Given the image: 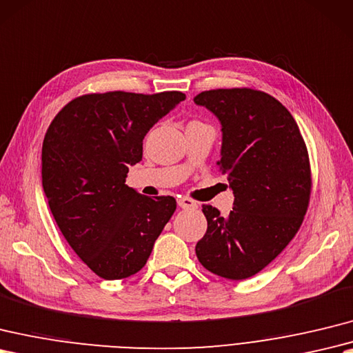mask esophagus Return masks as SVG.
<instances>
[{"instance_id": "obj_1", "label": "esophagus", "mask_w": 353, "mask_h": 353, "mask_svg": "<svg viewBox=\"0 0 353 353\" xmlns=\"http://www.w3.org/2000/svg\"><path fill=\"white\" fill-rule=\"evenodd\" d=\"M177 204H179V208H182V209H196V208H199V203L191 200V199H188V196H182V199H179Z\"/></svg>"}]
</instances>
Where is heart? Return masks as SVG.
<instances>
[{"label": "heart", "instance_id": "b5f03b06", "mask_svg": "<svg viewBox=\"0 0 353 353\" xmlns=\"http://www.w3.org/2000/svg\"><path fill=\"white\" fill-rule=\"evenodd\" d=\"M191 125H203V123H200V121H191L188 126H191Z\"/></svg>", "mask_w": 353, "mask_h": 353}]
</instances>
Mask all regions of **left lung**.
Listing matches in <instances>:
<instances>
[{
	"label": "left lung",
	"instance_id": "left-lung-1",
	"mask_svg": "<svg viewBox=\"0 0 353 353\" xmlns=\"http://www.w3.org/2000/svg\"><path fill=\"white\" fill-rule=\"evenodd\" d=\"M194 102L221 121L216 165L234 194L227 216L203 204L208 230L195 254L212 274L247 280L288 247L304 221L311 195L307 145L288 108L260 90H208Z\"/></svg>",
	"mask_w": 353,
	"mask_h": 353
}]
</instances>
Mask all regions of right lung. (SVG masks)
I'll return each mask as SVG.
<instances>
[{
  "label": "right lung",
  "instance_id": "add662e5",
  "mask_svg": "<svg viewBox=\"0 0 353 353\" xmlns=\"http://www.w3.org/2000/svg\"><path fill=\"white\" fill-rule=\"evenodd\" d=\"M182 92L83 94L63 106L42 147V186L57 225L103 280L137 274L176 210L174 196L129 188L150 128L185 101Z\"/></svg>",
  "mask_w": 353,
  "mask_h": 353
}]
</instances>
